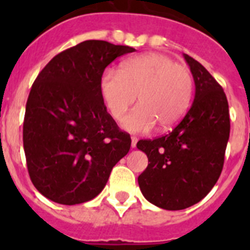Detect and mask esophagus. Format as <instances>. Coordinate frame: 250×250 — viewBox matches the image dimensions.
I'll use <instances>...</instances> for the list:
<instances>
[{
  "instance_id": "34e87169",
  "label": "esophagus",
  "mask_w": 250,
  "mask_h": 250,
  "mask_svg": "<svg viewBox=\"0 0 250 250\" xmlns=\"http://www.w3.org/2000/svg\"><path fill=\"white\" fill-rule=\"evenodd\" d=\"M136 143H138V138L132 136V138H131V147H136Z\"/></svg>"
}]
</instances>
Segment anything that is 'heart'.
Instances as JSON below:
<instances>
[{
    "label": "heart",
    "instance_id": "heart-1",
    "mask_svg": "<svg viewBox=\"0 0 250 250\" xmlns=\"http://www.w3.org/2000/svg\"><path fill=\"white\" fill-rule=\"evenodd\" d=\"M100 96L114 120L129 132L145 134L159 125L167 130L178 125L190 107L194 81L189 68L163 54H144L121 62L119 71L105 70L99 81Z\"/></svg>",
    "mask_w": 250,
    "mask_h": 250
}]
</instances>
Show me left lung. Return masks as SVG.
<instances>
[{
  "label": "left lung",
  "mask_w": 250,
  "mask_h": 250,
  "mask_svg": "<svg viewBox=\"0 0 250 250\" xmlns=\"http://www.w3.org/2000/svg\"><path fill=\"white\" fill-rule=\"evenodd\" d=\"M195 96L183 120L169 134L136 144L149 159L138 183L145 199L167 210L196 204L213 189L224 165L230 132L223 87L196 60L184 54Z\"/></svg>",
  "instance_id": "obj_1"
}]
</instances>
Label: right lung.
Instances as JSON below:
<instances>
[{
    "instance_id": "add662e5",
    "label": "right lung",
    "mask_w": 250,
    "mask_h": 250,
    "mask_svg": "<svg viewBox=\"0 0 250 250\" xmlns=\"http://www.w3.org/2000/svg\"><path fill=\"white\" fill-rule=\"evenodd\" d=\"M134 51L87 40L56 55L36 77L23 149L31 182L47 199L63 205L94 199L129 152L131 139L106 110L99 81L106 66Z\"/></svg>"
}]
</instances>
